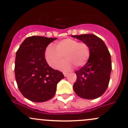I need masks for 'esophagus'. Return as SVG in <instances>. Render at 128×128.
<instances>
[{
  "mask_svg": "<svg viewBox=\"0 0 128 128\" xmlns=\"http://www.w3.org/2000/svg\"><path fill=\"white\" fill-rule=\"evenodd\" d=\"M63 74H64V76H65V77H67V76H68V73H66V72H64V73H63Z\"/></svg>",
  "mask_w": 128,
  "mask_h": 128,
  "instance_id": "1",
  "label": "esophagus"
}]
</instances>
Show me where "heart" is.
<instances>
[{"instance_id":"b5f03b06","label":"heart","mask_w":128,"mask_h":128,"mask_svg":"<svg viewBox=\"0 0 128 128\" xmlns=\"http://www.w3.org/2000/svg\"><path fill=\"white\" fill-rule=\"evenodd\" d=\"M90 55V49L88 44L78 42L77 40L67 38L56 43V48L49 45L44 53L45 59L49 65L54 69H59L64 60L61 69L69 70L74 65L77 68L82 67L88 61Z\"/></svg>"}]
</instances>
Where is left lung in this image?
<instances>
[{
	"instance_id": "left-lung-1",
	"label": "left lung",
	"mask_w": 128,
	"mask_h": 128,
	"mask_svg": "<svg viewBox=\"0 0 128 128\" xmlns=\"http://www.w3.org/2000/svg\"><path fill=\"white\" fill-rule=\"evenodd\" d=\"M88 44L90 55L87 62L76 71L73 86L76 94L85 99H95L104 94L109 84L112 71L111 56L102 40L93 34L72 35Z\"/></svg>"
}]
</instances>
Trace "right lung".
Returning a JSON list of instances; mask_svg holds the SVG:
<instances>
[{"label": "right lung", "instance_id": "right-lung-1", "mask_svg": "<svg viewBox=\"0 0 128 128\" xmlns=\"http://www.w3.org/2000/svg\"><path fill=\"white\" fill-rule=\"evenodd\" d=\"M57 38L33 36L26 38L16 53L15 79L23 95L34 102H43L52 98L57 84L64 76L51 68L44 57L49 44Z\"/></svg>", "mask_w": 128, "mask_h": 128}]
</instances>
